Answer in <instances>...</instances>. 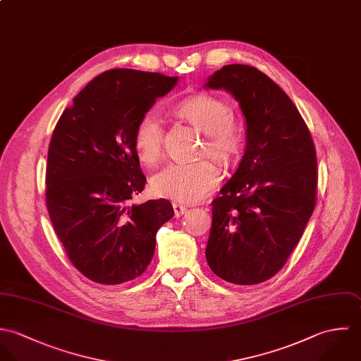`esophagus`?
<instances>
[{"instance_id":"34e87169","label":"esophagus","mask_w":361,"mask_h":361,"mask_svg":"<svg viewBox=\"0 0 361 361\" xmlns=\"http://www.w3.org/2000/svg\"><path fill=\"white\" fill-rule=\"evenodd\" d=\"M173 208H174V215H176V217L183 216L188 211L187 207H183L180 204H173Z\"/></svg>"}]
</instances>
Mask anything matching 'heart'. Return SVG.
<instances>
[{
	"mask_svg": "<svg viewBox=\"0 0 361 361\" xmlns=\"http://www.w3.org/2000/svg\"><path fill=\"white\" fill-rule=\"evenodd\" d=\"M174 113L205 134L200 156H211L223 166L231 164L245 144L244 124L231 116V106L223 97L211 93H195L176 103ZM164 131L161 120L153 111L140 118L134 144L140 159L154 164L163 152ZM221 171L211 159L191 163H171L157 171L150 181L157 197L176 202H195L216 188Z\"/></svg>",
	"mask_w": 361,
	"mask_h": 361,
	"instance_id": "obj_1",
	"label": "heart"
}]
</instances>
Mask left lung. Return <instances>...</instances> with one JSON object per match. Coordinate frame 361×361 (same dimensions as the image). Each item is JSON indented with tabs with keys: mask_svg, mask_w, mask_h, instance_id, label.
<instances>
[{
	"mask_svg": "<svg viewBox=\"0 0 361 361\" xmlns=\"http://www.w3.org/2000/svg\"><path fill=\"white\" fill-rule=\"evenodd\" d=\"M207 87L228 90L247 121L245 153L211 204L207 261L226 282L262 283L286 265L315 209V146L294 103L259 70L224 66Z\"/></svg>",
	"mask_w": 361,
	"mask_h": 361,
	"instance_id": "obj_1",
	"label": "left lung"
}]
</instances>
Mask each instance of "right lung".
Instances as JSON below:
<instances>
[{
  "label": "right lung",
  "instance_id": "add662e5",
  "mask_svg": "<svg viewBox=\"0 0 361 361\" xmlns=\"http://www.w3.org/2000/svg\"><path fill=\"white\" fill-rule=\"evenodd\" d=\"M178 76L104 71L73 97L49 146L46 207L68 259L87 279L120 285L141 276L156 233L174 211L167 200L131 205L144 191L134 144L140 118Z\"/></svg>",
  "mask_w": 361,
  "mask_h": 361
}]
</instances>
